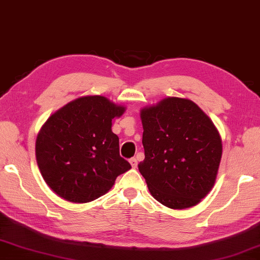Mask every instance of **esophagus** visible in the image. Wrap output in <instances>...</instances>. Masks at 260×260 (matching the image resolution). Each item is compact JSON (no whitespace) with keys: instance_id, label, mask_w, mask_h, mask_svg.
<instances>
[{"instance_id":"esophagus-1","label":"esophagus","mask_w":260,"mask_h":260,"mask_svg":"<svg viewBox=\"0 0 260 260\" xmlns=\"http://www.w3.org/2000/svg\"><path fill=\"white\" fill-rule=\"evenodd\" d=\"M129 163H131V166H132V168H133V169H135V168L138 167V160H137V158H135V157L131 158L129 159Z\"/></svg>"}]
</instances>
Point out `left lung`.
<instances>
[{
  "mask_svg": "<svg viewBox=\"0 0 260 260\" xmlns=\"http://www.w3.org/2000/svg\"><path fill=\"white\" fill-rule=\"evenodd\" d=\"M145 159L139 171L150 194L172 209L200 203L215 183L221 137L196 103L168 97L140 113Z\"/></svg>",
  "mask_w": 260,
  "mask_h": 260,
  "instance_id": "1",
  "label": "left lung"
}]
</instances>
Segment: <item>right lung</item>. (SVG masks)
<instances>
[{"label": "right lung", "mask_w": 260, "mask_h": 260, "mask_svg": "<svg viewBox=\"0 0 260 260\" xmlns=\"http://www.w3.org/2000/svg\"><path fill=\"white\" fill-rule=\"evenodd\" d=\"M125 106L104 96H84L47 119L36 141L40 174L64 200L84 204L104 196L115 178L131 169L119 154L111 127Z\"/></svg>", "instance_id": "add662e5"}]
</instances>
